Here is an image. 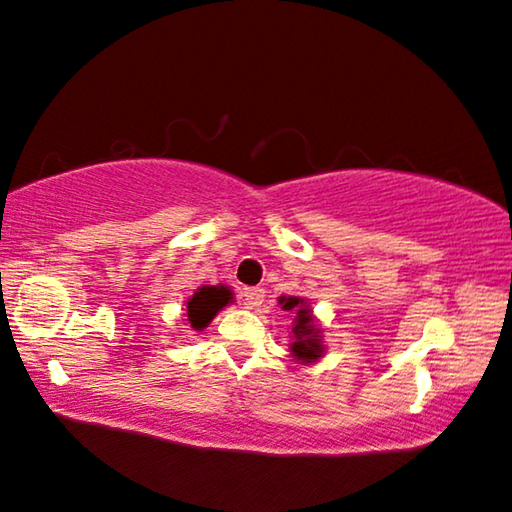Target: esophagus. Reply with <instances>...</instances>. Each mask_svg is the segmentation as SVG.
I'll return each mask as SVG.
<instances>
[{"mask_svg": "<svg viewBox=\"0 0 512 512\" xmlns=\"http://www.w3.org/2000/svg\"><path fill=\"white\" fill-rule=\"evenodd\" d=\"M241 297H243V304H246V308H257V306H262V301H264V290L262 287H246V290L241 292Z\"/></svg>", "mask_w": 512, "mask_h": 512, "instance_id": "obj_1", "label": "esophagus"}]
</instances>
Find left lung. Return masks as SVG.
<instances>
[{"mask_svg": "<svg viewBox=\"0 0 512 512\" xmlns=\"http://www.w3.org/2000/svg\"><path fill=\"white\" fill-rule=\"evenodd\" d=\"M278 301L283 306V311L292 313V357L301 364L318 362L322 352H325V345H322V329L318 320H315L308 301L301 297H280Z\"/></svg>", "mask_w": 512, "mask_h": 512, "instance_id": "1", "label": "left lung"}]
</instances>
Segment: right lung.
I'll return each mask as SVG.
<instances>
[{
  "label": "right lung",
  "instance_id": "add662e5",
  "mask_svg": "<svg viewBox=\"0 0 512 512\" xmlns=\"http://www.w3.org/2000/svg\"><path fill=\"white\" fill-rule=\"evenodd\" d=\"M234 294L225 285H204L187 299V325L194 331H204L215 315L227 304H232Z\"/></svg>",
  "mask_w": 512,
  "mask_h": 512
}]
</instances>
